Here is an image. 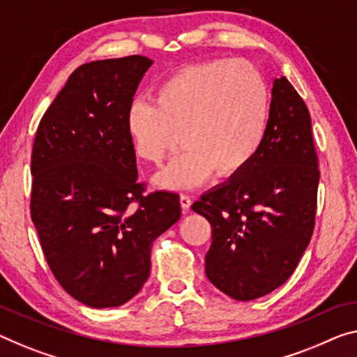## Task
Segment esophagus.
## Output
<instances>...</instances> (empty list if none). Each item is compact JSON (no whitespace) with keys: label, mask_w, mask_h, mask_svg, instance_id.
<instances>
[{"label":"esophagus","mask_w":357,"mask_h":357,"mask_svg":"<svg viewBox=\"0 0 357 357\" xmlns=\"http://www.w3.org/2000/svg\"><path fill=\"white\" fill-rule=\"evenodd\" d=\"M191 197L188 196V195H182L180 196V206H182V209H183V212H188L190 211V207H191Z\"/></svg>","instance_id":"obj_1"}]
</instances>
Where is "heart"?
<instances>
[{
    "label": "heart",
    "instance_id": "heart-1",
    "mask_svg": "<svg viewBox=\"0 0 357 357\" xmlns=\"http://www.w3.org/2000/svg\"><path fill=\"white\" fill-rule=\"evenodd\" d=\"M270 96L263 78L241 60L190 65L156 87L153 103L135 100L126 130L135 155L160 166L186 146L158 182L167 188H195L213 172L239 174L259 153L266 134Z\"/></svg>",
    "mask_w": 357,
    "mask_h": 357
}]
</instances>
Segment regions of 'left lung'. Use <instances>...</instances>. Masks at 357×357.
<instances>
[{
	"label": "left lung",
	"mask_w": 357,
	"mask_h": 357,
	"mask_svg": "<svg viewBox=\"0 0 357 357\" xmlns=\"http://www.w3.org/2000/svg\"><path fill=\"white\" fill-rule=\"evenodd\" d=\"M271 94L257 156L191 206L212 227L207 278L239 301L282 286L314 229L319 169L308 107L284 76Z\"/></svg>",
	"instance_id": "8db88e82"
}]
</instances>
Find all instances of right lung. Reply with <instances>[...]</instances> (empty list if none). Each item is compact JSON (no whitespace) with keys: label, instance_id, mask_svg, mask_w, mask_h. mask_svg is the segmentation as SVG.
Listing matches in <instances>:
<instances>
[{"label":"right lung","instance_id":"1","mask_svg":"<svg viewBox=\"0 0 357 357\" xmlns=\"http://www.w3.org/2000/svg\"><path fill=\"white\" fill-rule=\"evenodd\" d=\"M153 60H96L70 75L31 151V220L54 278L92 308L129 301L150 276L151 245L178 222L180 197L146 193L126 114Z\"/></svg>","mask_w":357,"mask_h":357}]
</instances>
